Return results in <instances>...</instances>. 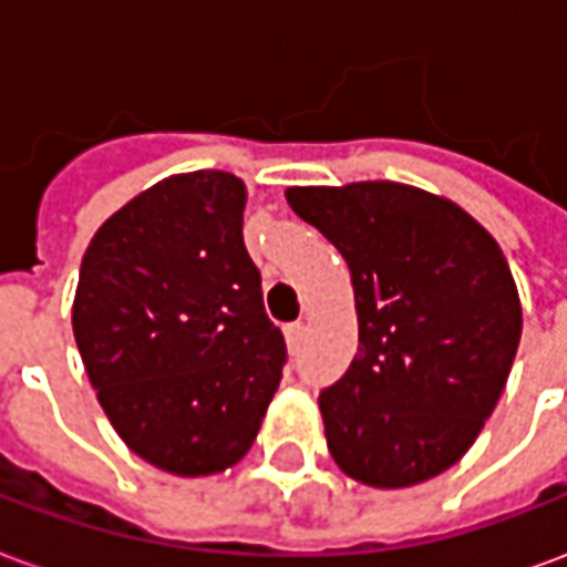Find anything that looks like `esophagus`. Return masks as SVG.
<instances>
[{"label":"esophagus","instance_id":"esophagus-1","mask_svg":"<svg viewBox=\"0 0 567 567\" xmlns=\"http://www.w3.org/2000/svg\"><path fill=\"white\" fill-rule=\"evenodd\" d=\"M300 337H303V324H300V321L285 324V343H288V349H297V346H300Z\"/></svg>","mask_w":567,"mask_h":567}]
</instances>
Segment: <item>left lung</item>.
<instances>
[{"label":"left lung","instance_id":"8db88e82","mask_svg":"<svg viewBox=\"0 0 567 567\" xmlns=\"http://www.w3.org/2000/svg\"><path fill=\"white\" fill-rule=\"evenodd\" d=\"M352 272L358 355L319 398L346 476L419 486L462 458L511 377L523 303L504 251L474 215L422 187H288Z\"/></svg>","mask_w":567,"mask_h":567}]
</instances>
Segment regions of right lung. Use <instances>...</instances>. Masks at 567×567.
Masks as SVG:
<instances>
[{
	"label": "right lung",
	"mask_w": 567,
	"mask_h": 567,
	"mask_svg": "<svg viewBox=\"0 0 567 567\" xmlns=\"http://www.w3.org/2000/svg\"><path fill=\"white\" fill-rule=\"evenodd\" d=\"M246 199L234 173L169 175L105 218L81 258L72 331L87 380L117 437L166 474L234 467L282 380Z\"/></svg>",
	"instance_id": "add662e5"
}]
</instances>
